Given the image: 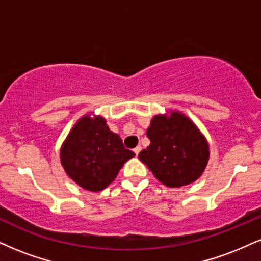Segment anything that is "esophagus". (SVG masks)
<instances>
[{
    "mask_svg": "<svg viewBox=\"0 0 261 261\" xmlns=\"http://www.w3.org/2000/svg\"><path fill=\"white\" fill-rule=\"evenodd\" d=\"M140 150H141V146H137V147H136V149H134L133 151H134V153H136V155L138 156V155H139Z\"/></svg>",
    "mask_w": 261,
    "mask_h": 261,
    "instance_id": "34e87169",
    "label": "esophagus"
}]
</instances>
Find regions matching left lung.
Listing matches in <instances>:
<instances>
[{"mask_svg":"<svg viewBox=\"0 0 261 261\" xmlns=\"http://www.w3.org/2000/svg\"><path fill=\"white\" fill-rule=\"evenodd\" d=\"M146 136L150 145L140 151L139 160L162 184L179 188L202 174L209 156L207 140L184 115L155 116Z\"/></svg>","mask_w":261,"mask_h":261,"instance_id":"8db88e82","label":"left lung"}]
</instances>
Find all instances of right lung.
I'll use <instances>...</instances> for the list:
<instances>
[{
    "mask_svg": "<svg viewBox=\"0 0 261 261\" xmlns=\"http://www.w3.org/2000/svg\"><path fill=\"white\" fill-rule=\"evenodd\" d=\"M122 139L112 133L101 117L81 118L67 136L60 159L67 175L83 189L100 191L114 181L132 157Z\"/></svg>",
    "mask_w": 261,
    "mask_h": 261,
    "instance_id": "obj_1",
    "label": "right lung"
}]
</instances>
